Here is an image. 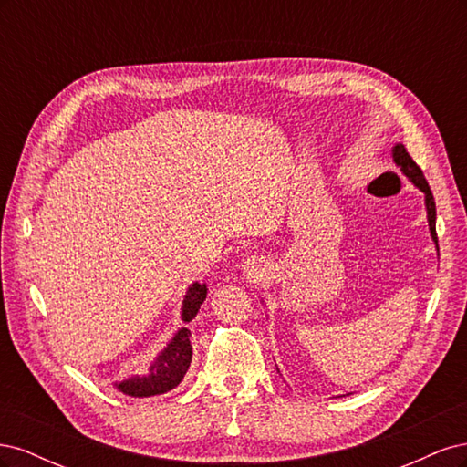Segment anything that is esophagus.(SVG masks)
<instances>
[{
    "label": "esophagus",
    "mask_w": 467,
    "mask_h": 467,
    "mask_svg": "<svg viewBox=\"0 0 467 467\" xmlns=\"http://www.w3.org/2000/svg\"><path fill=\"white\" fill-rule=\"evenodd\" d=\"M261 261L257 257H249L245 263H244V273L249 276V278H259L263 275V268H261Z\"/></svg>",
    "instance_id": "obj_1"
}]
</instances>
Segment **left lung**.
Listing matches in <instances>:
<instances>
[{
    "instance_id": "8db88e82",
    "label": "left lung",
    "mask_w": 467,
    "mask_h": 467,
    "mask_svg": "<svg viewBox=\"0 0 467 467\" xmlns=\"http://www.w3.org/2000/svg\"><path fill=\"white\" fill-rule=\"evenodd\" d=\"M393 161L398 163L401 167V171L411 179L415 185L425 192V202H427V214H429V228H431V235L434 242L438 244V237H436V204H434V196H432V191L429 187V182L425 179V175H422L420 167L413 161L411 155H409V151L405 150L403 144H398L393 148Z\"/></svg>"
}]
</instances>
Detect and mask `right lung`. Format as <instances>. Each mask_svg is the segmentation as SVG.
<instances>
[{
    "instance_id": "1",
    "label": "right lung",
    "mask_w": 467,
    "mask_h": 467,
    "mask_svg": "<svg viewBox=\"0 0 467 467\" xmlns=\"http://www.w3.org/2000/svg\"><path fill=\"white\" fill-rule=\"evenodd\" d=\"M206 298V286L194 282L189 288L185 300H182V321H191L196 312L201 309V304ZM192 358L191 347V331L182 327L171 343L161 355L155 358L148 376H132L119 384V389L132 398H150V395L165 393L181 384L182 376L187 374Z\"/></svg>"
}]
</instances>
